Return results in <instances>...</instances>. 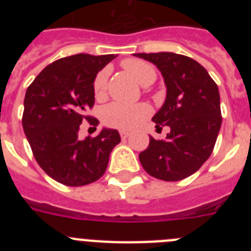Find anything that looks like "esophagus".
Wrapping results in <instances>:
<instances>
[{
  "instance_id": "1",
  "label": "esophagus",
  "mask_w": 251,
  "mask_h": 251,
  "mask_svg": "<svg viewBox=\"0 0 251 251\" xmlns=\"http://www.w3.org/2000/svg\"><path fill=\"white\" fill-rule=\"evenodd\" d=\"M121 137H122V139H127L128 137H129V133L122 130V132H121Z\"/></svg>"
}]
</instances>
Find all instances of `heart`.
<instances>
[{
	"label": "heart",
	"mask_w": 251,
	"mask_h": 251,
	"mask_svg": "<svg viewBox=\"0 0 251 251\" xmlns=\"http://www.w3.org/2000/svg\"><path fill=\"white\" fill-rule=\"evenodd\" d=\"M122 66L130 76L141 85H150L156 80V70L150 63L139 59H127L122 61ZM108 72L101 70L95 76L93 90L97 98H101L105 93ZM151 115L150 105L138 103L134 105H126L121 103H112L106 105L101 112V121L105 126L121 130H132L138 127L142 122Z\"/></svg>",
	"instance_id": "1"
}]
</instances>
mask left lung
<instances>
[{
    "label": "left lung",
    "instance_id": "left-lung-1",
    "mask_svg": "<svg viewBox=\"0 0 251 251\" xmlns=\"http://www.w3.org/2000/svg\"><path fill=\"white\" fill-rule=\"evenodd\" d=\"M153 63L165 77L167 97L152 121L157 130L170 127L166 139L150 137L139 161L148 175L179 181L195 174L214 151L221 127L216 83L196 60L174 52L134 54Z\"/></svg>",
    "mask_w": 251,
    "mask_h": 251
}]
</instances>
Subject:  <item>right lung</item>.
Listing matches in <instances>:
<instances>
[{"label":"right lung","instance_id":"add662e5","mask_svg":"<svg viewBox=\"0 0 251 251\" xmlns=\"http://www.w3.org/2000/svg\"><path fill=\"white\" fill-rule=\"evenodd\" d=\"M114 57H63L46 66L26 90L24 132L40 167L63 185L85 186L100 178L110 152L121 142L118 130L105 128L97 137H77L83 121L99 123L86 114L94 106L93 83Z\"/></svg>","mask_w":251,"mask_h":251}]
</instances>
